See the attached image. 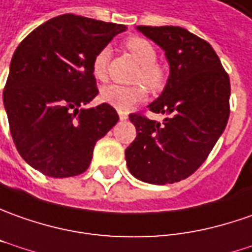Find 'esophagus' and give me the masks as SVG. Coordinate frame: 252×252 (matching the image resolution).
Masks as SVG:
<instances>
[{"mask_svg":"<svg viewBox=\"0 0 252 252\" xmlns=\"http://www.w3.org/2000/svg\"><path fill=\"white\" fill-rule=\"evenodd\" d=\"M119 118H121V121H126V119H127V114L119 112Z\"/></svg>","mask_w":252,"mask_h":252,"instance_id":"34e87169","label":"esophagus"}]
</instances>
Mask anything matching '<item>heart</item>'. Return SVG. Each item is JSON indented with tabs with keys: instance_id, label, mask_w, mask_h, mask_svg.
Listing matches in <instances>:
<instances>
[{
	"instance_id": "1",
	"label": "heart",
	"mask_w": 252,
	"mask_h": 252,
	"mask_svg": "<svg viewBox=\"0 0 252 252\" xmlns=\"http://www.w3.org/2000/svg\"><path fill=\"white\" fill-rule=\"evenodd\" d=\"M126 50L130 55L137 61L138 69L133 77L134 83L144 84L147 90L151 93H158L165 87L166 83V72L162 65L157 62L158 52L157 48L148 38L141 35H131L125 41ZM111 59V47H101L95 52L91 70L95 79L105 80L108 77V65ZM99 98L102 102L114 106L119 112H129L131 108L143 102L146 98V89L140 84L136 86H119L109 84L102 87L99 93Z\"/></svg>"
}]
</instances>
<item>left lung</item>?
I'll list each match as a JSON object with an SVG mask.
<instances>
[{"mask_svg":"<svg viewBox=\"0 0 252 252\" xmlns=\"http://www.w3.org/2000/svg\"><path fill=\"white\" fill-rule=\"evenodd\" d=\"M165 51L170 75L148 108L163 122L130 114L137 136L125 155L130 173L151 185L191 176L208 158L230 115V80L211 44L179 26H137Z\"/></svg>","mask_w":252,"mask_h":252,"instance_id":"obj_1","label":"left lung"}]
</instances>
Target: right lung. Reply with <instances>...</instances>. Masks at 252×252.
I'll list each match as a JSON object with an SVG mask.
<instances>
[{
  "mask_svg": "<svg viewBox=\"0 0 252 252\" xmlns=\"http://www.w3.org/2000/svg\"><path fill=\"white\" fill-rule=\"evenodd\" d=\"M73 13L34 29L13 54L4 105L13 143L30 166L51 177L80 175L97 140L119 121L108 104L83 108L98 94L95 52L126 30Z\"/></svg>",
  "mask_w": 252,
  "mask_h": 252,
  "instance_id": "1",
  "label": "right lung"
}]
</instances>
